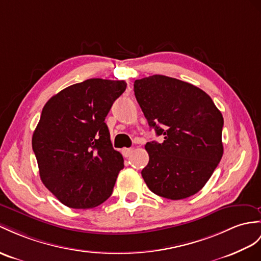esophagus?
<instances>
[{
    "mask_svg": "<svg viewBox=\"0 0 261 261\" xmlns=\"http://www.w3.org/2000/svg\"><path fill=\"white\" fill-rule=\"evenodd\" d=\"M133 151H134V150H133V148H124L122 150L124 157H130V155L133 154Z\"/></svg>",
    "mask_w": 261,
    "mask_h": 261,
    "instance_id": "1",
    "label": "esophagus"
}]
</instances>
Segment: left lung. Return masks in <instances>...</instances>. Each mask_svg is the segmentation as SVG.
I'll return each mask as SVG.
<instances>
[{"mask_svg":"<svg viewBox=\"0 0 261 261\" xmlns=\"http://www.w3.org/2000/svg\"><path fill=\"white\" fill-rule=\"evenodd\" d=\"M135 97L157 136L142 176L152 193L178 200L198 193L224 154V118L213 99L187 82L152 75L134 82Z\"/></svg>","mask_w":261,"mask_h":261,"instance_id":"left-lung-1","label":"left lung"}]
</instances>
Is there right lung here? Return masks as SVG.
<instances>
[{"label": "right lung", "mask_w": 261, "mask_h": 261, "mask_svg": "<svg viewBox=\"0 0 261 261\" xmlns=\"http://www.w3.org/2000/svg\"><path fill=\"white\" fill-rule=\"evenodd\" d=\"M125 81L90 79L44 105L32 137L42 182L63 205L96 207L109 199L124 160L113 148L105 117Z\"/></svg>", "instance_id": "add662e5"}]
</instances>
